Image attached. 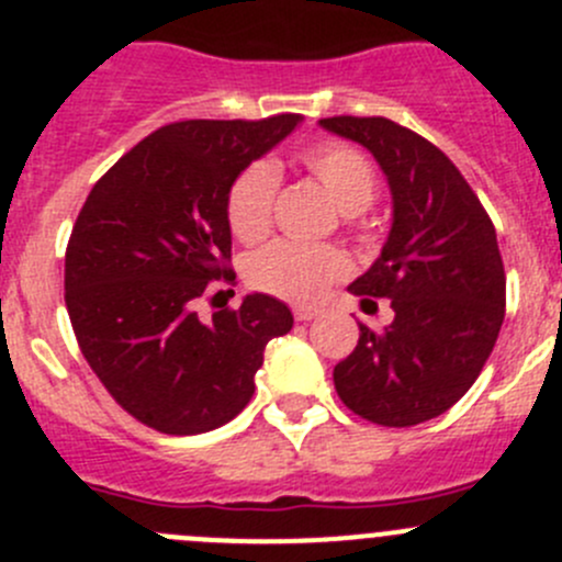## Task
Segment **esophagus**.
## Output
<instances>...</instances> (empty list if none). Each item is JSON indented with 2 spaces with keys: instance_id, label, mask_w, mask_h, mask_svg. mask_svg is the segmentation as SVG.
<instances>
[{
  "instance_id": "1",
  "label": "esophagus",
  "mask_w": 562,
  "mask_h": 562,
  "mask_svg": "<svg viewBox=\"0 0 562 562\" xmlns=\"http://www.w3.org/2000/svg\"><path fill=\"white\" fill-rule=\"evenodd\" d=\"M316 314H319V311H316V308H294V319H297V322L316 319Z\"/></svg>"
}]
</instances>
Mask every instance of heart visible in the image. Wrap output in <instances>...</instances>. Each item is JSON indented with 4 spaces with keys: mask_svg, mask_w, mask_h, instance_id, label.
Masks as SVG:
<instances>
[{
    "mask_svg": "<svg viewBox=\"0 0 562 562\" xmlns=\"http://www.w3.org/2000/svg\"><path fill=\"white\" fill-rule=\"evenodd\" d=\"M300 164L325 188L336 207L347 215H360L376 196V171L363 153L341 142L311 144L300 153ZM279 171L268 160L246 166L235 177L226 196V221L240 243H257L270 229ZM347 276V259L327 246L270 243L246 265V279L259 292L314 303L333 281Z\"/></svg>",
    "mask_w": 562,
    "mask_h": 562,
    "instance_id": "heart-1",
    "label": "heart"
}]
</instances>
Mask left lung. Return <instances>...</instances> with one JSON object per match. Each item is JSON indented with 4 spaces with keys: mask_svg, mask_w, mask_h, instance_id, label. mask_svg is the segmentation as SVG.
Returning a JSON list of instances; mask_svg holds the SVG:
<instances>
[{
    "mask_svg": "<svg viewBox=\"0 0 562 562\" xmlns=\"http://www.w3.org/2000/svg\"><path fill=\"white\" fill-rule=\"evenodd\" d=\"M327 133L369 149L385 175L393 221L352 294L387 297L382 333L333 369L341 402L380 426H415L451 409L481 374L505 316L497 235L442 149L385 116H327Z\"/></svg>",
    "mask_w": 562,
    "mask_h": 562,
    "instance_id": "obj_1",
    "label": "left lung"
}]
</instances>
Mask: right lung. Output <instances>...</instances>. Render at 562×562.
I'll use <instances>...</instances> for the list:
<instances>
[{
	"instance_id": "obj_1",
	"label": "right lung",
	"mask_w": 562,
	"mask_h": 562,
	"mask_svg": "<svg viewBox=\"0 0 562 562\" xmlns=\"http://www.w3.org/2000/svg\"><path fill=\"white\" fill-rule=\"evenodd\" d=\"M300 114L186 120L149 133L90 191L65 254V303L90 369L122 409L164 435L229 424L254 396L292 311L251 292L202 322L196 300L235 281L226 196Z\"/></svg>"
}]
</instances>
